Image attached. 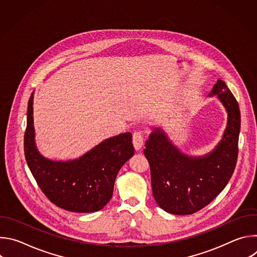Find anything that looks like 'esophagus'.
Returning a JSON list of instances; mask_svg holds the SVG:
<instances>
[{"instance_id": "34e87169", "label": "esophagus", "mask_w": 257, "mask_h": 257, "mask_svg": "<svg viewBox=\"0 0 257 257\" xmlns=\"http://www.w3.org/2000/svg\"><path fill=\"white\" fill-rule=\"evenodd\" d=\"M133 145L136 151H139L143 145V133L141 131H135L133 133Z\"/></svg>"}]
</instances>
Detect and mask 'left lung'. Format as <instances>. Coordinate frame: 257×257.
<instances>
[{
    "label": "left lung",
    "instance_id": "left-lung-1",
    "mask_svg": "<svg viewBox=\"0 0 257 257\" xmlns=\"http://www.w3.org/2000/svg\"><path fill=\"white\" fill-rule=\"evenodd\" d=\"M228 111V125L215 150L203 158L181 154L161 129L150 135L143 154L151 167L153 195L173 214H191L209 204L230 181L238 159L241 117L239 104L222 80L211 93Z\"/></svg>",
    "mask_w": 257,
    "mask_h": 257
}]
</instances>
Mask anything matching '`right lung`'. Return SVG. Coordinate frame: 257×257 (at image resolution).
<instances>
[{"instance_id":"1","label":"right lung","mask_w":257,"mask_h":257,"mask_svg":"<svg viewBox=\"0 0 257 257\" xmlns=\"http://www.w3.org/2000/svg\"><path fill=\"white\" fill-rule=\"evenodd\" d=\"M31 94L24 133V155L28 168L44 194L69 211L100 210L112 198L121 167L134 155L132 134L108 138L78 160L53 162L35 148Z\"/></svg>"}]
</instances>
